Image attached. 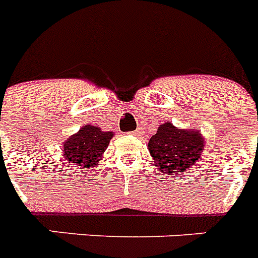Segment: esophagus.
Returning a JSON list of instances; mask_svg holds the SVG:
<instances>
[{
	"instance_id": "1",
	"label": "esophagus",
	"mask_w": 258,
	"mask_h": 258,
	"mask_svg": "<svg viewBox=\"0 0 258 258\" xmlns=\"http://www.w3.org/2000/svg\"><path fill=\"white\" fill-rule=\"evenodd\" d=\"M130 134H131V135H134V136H138L139 134H140V132H139V130H135V131L130 132Z\"/></svg>"
}]
</instances>
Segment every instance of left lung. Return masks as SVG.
Instances as JSON below:
<instances>
[{
  "mask_svg": "<svg viewBox=\"0 0 258 258\" xmlns=\"http://www.w3.org/2000/svg\"><path fill=\"white\" fill-rule=\"evenodd\" d=\"M148 149L160 171L180 174L201 157L204 139L199 130H180L167 122L149 139Z\"/></svg>",
  "mask_w": 258,
  "mask_h": 258,
  "instance_id": "8db88e82",
  "label": "left lung"
}]
</instances>
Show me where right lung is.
Returning <instances> with one entry per match:
<instances>
[{"label": "right lung", "mask_w": 258, "mask_h": 258, "mask_svg": "<svg viewBox=\"0 0 258 258\" xmlns=\"http://www.w3.org/2000/svg\"><path fill=\"white\" fill-rule=\"evenodd\" d=\"M111 138L113 132H104L91 124L82 127L78 134L64 142V158L75 166L95 167Z\"/></svg>", "instance_id": "1"}]
</instances>
